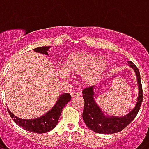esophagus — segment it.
<instances>
[{
    "label": "esophagus",
    "mask_w": 149,
    "mask_h": 149,
    "mask_svg": "<svg viewBox=\"0 0 149 149\" xmlns=\"http://www.w3.org/2000/svg\"><path fill=\"white\" fill-rule=\"evenodd\" d=\"M80 95V92H77V91H72L71 92V96L72 98H75V97H78Z\"/></svg>",
    "instance_id": "obj_1"
}]
</instances>
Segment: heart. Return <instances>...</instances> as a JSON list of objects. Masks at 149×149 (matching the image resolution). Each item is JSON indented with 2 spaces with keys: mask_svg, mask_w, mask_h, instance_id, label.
<instances>
[{
  "mask_svg": "<svg viewBox=\"0 0 149 149\" xmlns=\"http://www.w3.org/2000/svg\"><path fill=\"white\" fill-rule=\"evenodd\" d=\"M107 61L97 55L88 53H77L70 55L63 68L59 70L63 77H68L69 73L82 74L86 84L94 83L100 77L107 67Z\"/></svg>",
  "mask_w": 149,
  "mask_h": 149,
  "instance_id": "obj_1",
  "label": "heart"
}]
</instances>
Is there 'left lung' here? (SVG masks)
Returning a JSON list of instances; mask_svg holds the SVG:
<instances>
[{
	"label": "left lung",
	"mask_w": 149,
	"mask_h": 149,
	"mask_svg": "<svg viewBox=\"0 0 149 149\" xmlns=\"http://www.w3.org/2000/svg\"><path fill=\"white\" fill-rule=\"evenodd\" d=\"M128 65L134 70L137 79V84L139 88V93L137 102L135 107L123 117L106 116L102 110L98 106L94 99V86L85 88L82 91L84 100V107L83 111V119L86 125L91 130L98 133H115L122 131L133 121L140 110L143 100L141 80L140 72L134 64L129 61Z\"/></svg>",
	"instance_id": "8db88e82"
}]
</instances>
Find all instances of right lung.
Returning <instances> with one entry per match:
<instances>
[{"label": "right lung", "instance_id": "obj_1", "mask_svg": "<svg viewBox=\"0 0 149 149\" xmlns=\"http://www.w3.org/2000/svg\"><path fill=\"white\" fill-rule=\"evenodd\" d=\"M49 48L50 47H41L35 48L34 50L35 52L43 54L45 55H49L47 51L49 50ZM70 100H71L70 94L64 93L58 98L55 105L47 114H45L42 116L38 117L37 118H34V119H22L16 117V115H14L8 109V111L13 121L16 122L19 126L24 129L25 130L36 133H45L52 130L57 125L64 107Z\"/></svg>", "mask_w": 149, "mask_h": 149}]
</instances>
